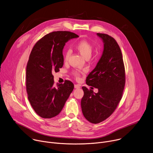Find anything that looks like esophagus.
<instances>
[{
  "instance_id": "34e87169",
  "label": "esophagus",
  "mask_w": 153,
  "mask_h": 153,
  "mask_svg": "<svg viewBox=\"0 0 153 153\" xmlns=\"http://www.w3.org/2000/svg\"><path fill=\"white\" fill-rule=\"evenodd\" d=\"M74 88H80V85H79V84H75L74 85Z\"/></svg>"
}]
</instances>
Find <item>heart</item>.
Returning <instances> with one entry per match:
<instances>
[{
	"label": "heart",
	"instance_id": "1",
	"mask_svg": "<svg viewBox=\"0 0 153 153\" xmlns=\"http://www.w3.org/2000/svg\"><path fill=\"white\" fill-rule=\"evenodd\" d=\"M77 51L86 59H89L93 53L94 46L91 43L86 40H82L78 42L76 45ZM71 55V51L68 50L65 54V60H67ZM73 74L76 78L80 76V73L77 71H73Z\"/></svg>",
	"mask_w": 153,
	"mask_h": 153
}]
</instances>
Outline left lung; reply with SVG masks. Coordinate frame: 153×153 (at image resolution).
<instances>
[{
    "instance_id": "left-lung-1",
    "label": "left lung",
    "mask_w": 153,
    "mask_h": 153,
    "mask_svg": "<svg viewBox=\"0 0 153 153\" xmlns=\"http://www.w3.org/2000/svg\"><path fill=\"white\" fill-rule=\"evenodd\" d=\"M97 34L104 43L103 51L96 68L86 77V83L97 88L98 93L83 86L81 100L84 117L95 124L113 113L122 99L125 84V66L118 43L108 34Z\"/></svg>"
}]
</instances>
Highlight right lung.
<instances>
[{"label": "right lung", "instance_id": "add662e5", "mask_svg": "<svg viewBox=\"0 0 153 153\" xmlns=\"http://www.w3.org/2000/svg\"><path fill=\"white\" fill-rule=\"evenodd\" d=\"M74 33L58 31L46 34L34 45L29 57L26 72V88L30 103L41 117L58 115L74 89L70 80L54 86L53 72L63 67V48Z\"/></svg>", "mask_w": 153, "mask_h": 153}]
</instances>
